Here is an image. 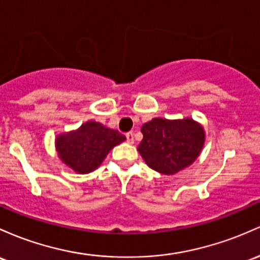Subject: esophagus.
Masks as SVG:
<instances>
[{
	"instance_id": "1",
	"label": "esophagus",
	"mask_w": 260,
	"mask_h": 260,
	"mask_svg": "<svg viewBox=\"0 0 260 260\" xmlns=\"http://www.w3.org/2000/svg\"><path fill=\"white\" fill-rule=\"evenodd\" d=\"M125 138H127V142L129 144L135 143V133L133 132H128L127 135H125Z\"/></svg>"
}]
</instances>
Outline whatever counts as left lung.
I'll return each mask as SVG.
<instances>
[{
	"instance_id": "left-lung-1",
	"label": "left lung",
	"mask_w": 260,
	"mask_h": 260,
	"mask_svg": "<svg viewBox=\"0 0 260 260\" xmlns=\"http://www.w3.org/2000/svg\"><path fill=\"white\" fill-rule=\"evenodd\" d=\"M143 139L138 152L145 164L164 175H174L198 159L205 144L204 127L190 117H156L142 125Z\"/></svg>"
}]
</instances>
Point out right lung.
<instances>
[{
    "label": "right lung",
    "mask_w": 260,
    "mask_h": 260,
    "mask_svg": "<svg viewBox=\"0 0 260 260\" xmlns=\"http://www.w3.org/2000/svg\"><path fill=\"white\" fill-rule=\"evenodd\" d=\"M124 141L118 131L87 121L78 129L56 136L55 149L67 167L78 174H88L98 169L112 148Z\"/></svg>",
    "instance_id": "1"
}]
</instances>
